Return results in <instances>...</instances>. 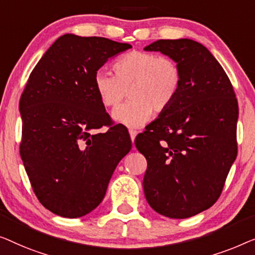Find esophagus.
Segmentation results:
<instances>
[{"label":"esophagus","mask_w":255,"mask_h":255,"mask_svg":"<svg viewBox=\"0 0 255 255\" xmlns=\"http://www.w3.org/2000/svg\"><path fill=\"white\" fill-rule=\"evenodd\" d=\"M129 135H130L131 142L134 143V141H135V137H136V135H137V131L134 130V129H129Z\"/></svg>","instance_id":"1"}]
</instances>
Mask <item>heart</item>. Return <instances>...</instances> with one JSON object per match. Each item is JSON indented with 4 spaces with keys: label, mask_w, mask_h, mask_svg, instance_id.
<instances>
[{
    "label": "heart",
    "mask_w": 255,
    "mask_h": 255,
    "mask_svg": "<svg viewBox=\"0 0 255 255\" xmlns=\"http://www.w3.org/2000/svg\"><path fill=\"white\" fill-rule=\"evenodd\" d=\"M116 75L98 69L93 89L105 107H114L129 93L130 99L117 107L112 118L125 126L136 128L148 123L153 110L170 109L181 89V70L177 62L156 53L132 51L114 63Z\"/></svg>",
    "instance_id": "b5f03b06"
}]
</instances>
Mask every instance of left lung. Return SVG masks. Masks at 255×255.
Masks as SVG:
<instances>
[{
	"instance_id": "1",
	"label": "left lung",
	"mask_w": 255,
	"mask_h": 255,
	"mask_svg": "<svg viewBox=\"0 0 255 255\" xmlns=\"http://www.w3.org/2000/svg\"><path fill=\"white\" fill-rule=\"evenodd\" d=\"M144 51L170 57L182 76L172 106L135 138L148 162L144 195L165 217H192L220 198L236 160L238 103L228 75L200 42L157 40Z\"/></svg>"
}]
</instances>
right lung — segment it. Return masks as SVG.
I'll list each match as a JSON object with an SVG mask.
<instances>
[{
	"label": "right lung",
	"instance_id": "add662e5",
	"mask_svg": "<svg viewBox=\"0 0 255 255\" xmlns=\"http://www.w3.org/2000/svg\"><path fill=\"white\" fill-rule=\"evenodd\" d=\"M129 48L107 38L63 34L28 77L19 102L20 157L38 200L59 216L77 218L96 209L130 151L125 127L92 132L111 123L93 75Z\"/></svg>",
	"mask_w": 255,
	"mask_h": 255
}]
</instances>
